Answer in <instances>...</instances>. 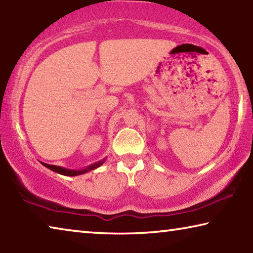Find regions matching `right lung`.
<instances>
[{
    "mask_svg": "<svg viewBox=\"0 0 253 253\" xmlns=\"http://www.w3.org/2000/svg\"><path fill=\"white\" fill-rule=\"evenodd\" d=\"M105 162V158L102 161H99L97 163H93V164L87 166V168H84L83 169H68L65 168H61V166H55V165H50V164H45V163H42V165L45 166L46 169H49L51 170H53L55 173H59L61 175H66V176H77V175H81V174H84L89 172V170H92L97 168H99L102 164H104Z\"/></svg>",
    "mask_w": 253,
    "mask_h": 253,
    "instance_id": "obj_1",
    "label": "right lung"
}]
</instances>
